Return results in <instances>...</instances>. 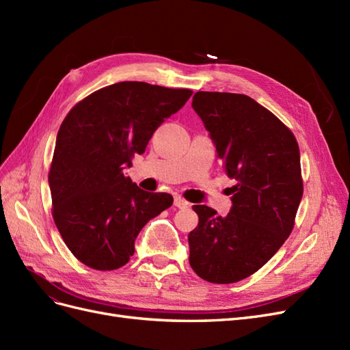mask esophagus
Instances as JSON below:
<instances>
[{
    "mask_svg": "<svg viewBox=\"0 0 350 350\" xmlns=\"http://www.w3.org/2000/svg\"><path fill=\"white\" fill-rule=\"evenodd\" d=\"M174 204H175V207H178V208H188V207H189V203H188L187 200H184L183 197H175Z\"/></svg>",
    "mask_w": 350,
    "mask_h": 350,
    "instance_id": "1",
    "label": "esophagus"
}]
</instances>
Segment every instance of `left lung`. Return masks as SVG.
I'll return each mask as SVG.
<instances>
[{"label":"left lung","mask_w":350,"mask_h":350,"mask_svg":"<svg viewBox=\"0 0 350 350\" xmlns=\"http://www.w3.org/2000/svg\"><path fill=\"white\" fill-rule=\"evenodd\" d=\"M193 108L237 184L228 216L193 207L198 225L188 235L189 266L207 282L235 283L260 270L291 235L304 194L299 147L288 126L247 94L197 92Z\"/></svg>","instance_id":"obj_1"}]
</instances>
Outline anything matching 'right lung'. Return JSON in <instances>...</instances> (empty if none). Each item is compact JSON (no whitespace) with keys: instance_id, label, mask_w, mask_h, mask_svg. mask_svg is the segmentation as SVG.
I'll use <instances>...</instances> for the list:
<instances>
[{"instance_id":"1","label":"right lung","mask_w":350,"mask_h":350,"mask_svg":"<svg viewBox=\"0 0 350 350\" xmlns=\"http://www.w3.org/2000/svg\"><path fill=\"white\" fill-rule=\"evenodd\" d=\"M191 94L121 81L89 94L62 121L48 175L52 217L68 250L88 267L125 266L143 226L172 206L171 194L143 191L124 169Z\"/></svg>"}]
</instances>
